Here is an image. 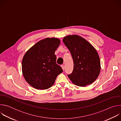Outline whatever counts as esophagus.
Listing matches in <instances>:
<instances>
[{
    "instance_id": "34e87169",
    "label": "esophagus",
    "mask_w": 121,
    "mask_h": 121,
    "mask_svg": "<svg viewBox=\"0 0 121 121\" xmlns=\"http://www.w3.org/2000/svg\"><path fill=\"white\" fill-rule=\"evenodd\" d=\"M61 67L63 69V70H64V68H65V66L64 65H61Z\"/></svg>"
}]
</instances>
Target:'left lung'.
<instances>
[{
    "label": "left lung",
    "instance_id": "left-lung-1",
    "mask_svg": "<svg viewBox=\"0 0 121 121\" xmlns=\"http://www.w3.org/2000/svg\"><path fill=\"white\" fill-rule=\"evenodd\" d=\"M63 42L70 51L74 62L73 71L68 77L75 85L85 87L94 82L100 71L99 57L88 41L78 35L65 37Z\"/></svg>",
    "mask_w": 121,
    "mask_h": 121
}]
</instances>
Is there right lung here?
Returning <instances> with one entry per match:
<instances>
[{
	"mask_svg": "<svg viewBox=\"0 0 121 121\" xmlns=\"http://www.w3.org/2000/svg\"><path fill=\"white\" fill-rule=\"evenodd\" d=\"M60 44L56 38H46L31 47L22 60V72L25 80L33 88L46 90L55 83L63 69L56 63L55 52Z\"/></svg>",
	"mask_w": 121,
	"mask_h": 121,
	"instance_id": "add662e5",
	"label": "right lung"
}]
</instances>
